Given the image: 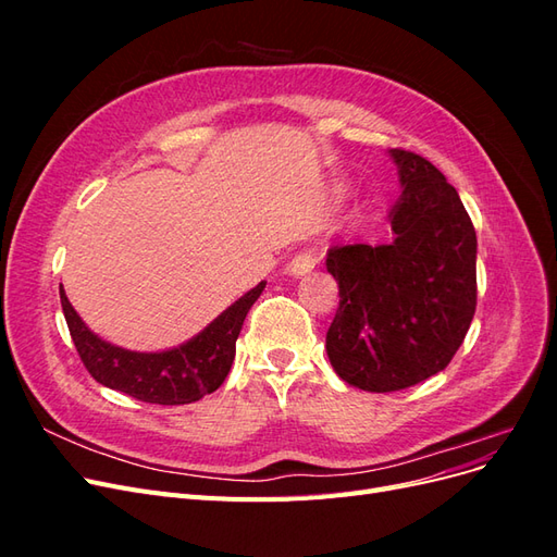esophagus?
Returning a JSON list of instances; mask_svg holds the SVG:
<instances>
[{"label": "esophagus", "instance_id": "34e87169", "mask_svg": "<svg viewBox=\"0 0 557 557\" xmlns=\"http://www.w3.org/2000/svg\"><path fill=\"white\" fill-rule=\"evenodd\" d=\"M315 262H318L315 250H313V248H305V250H299L297 256L290 260L288 272H290L293 276H305L307 272H311V269L315 267Z\"/></svg>", "mask_w": 557, "mask_h": 557}]
</instances>
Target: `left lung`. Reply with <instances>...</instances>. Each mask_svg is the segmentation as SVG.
<instances>
[{
    "instance_id": "obj_1",
    "label": "left lung",
    "mask_w": 557,
    "mask_h": 557,
    "mask_svg": "<svg viewBox=\"0 0 557 557\" xmlns=\"http://www.w3.org/2000/svg\"><path fill=\"white\" fill-rule=\"evenodd\" d=\"M401 195L385 244H336L327 272L339 309L325 336L346 383L395 393L448 367L476 311V232L458 190L411 150L393 148Z\"/></svg>"
}]
</instances>
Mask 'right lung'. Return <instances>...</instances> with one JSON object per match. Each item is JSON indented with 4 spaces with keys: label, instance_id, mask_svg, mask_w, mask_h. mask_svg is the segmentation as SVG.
Instances as JSON below:
<instances>
[{
    "label": "right lung",
    "instance_id": "add662e5",
    "mask_svg": "<svg viewBox=\"0 0 557 557\" xmlns=\"http://www.w3.org/2000/svg\"><path fill=\"white\" fill-rule=\"evenodd\" d=\"M264 281L234 301L190 342L162 352H137L99 339L83 323L60 285L66 327L90 376L111 391L146 404H193L223 385L237 352V336L248 309L264 290Z\"/></svg>",
    "mask_w": 557,
    "mask_h": 557
}]
</instances>
